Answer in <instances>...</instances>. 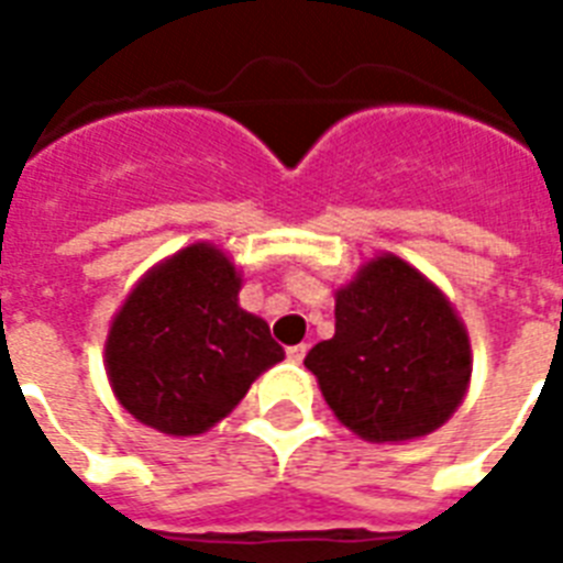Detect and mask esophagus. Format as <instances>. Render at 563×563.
Returning <instances> with one entry per match:
<instances>
[{
	"label": "esophagus",
	"instance_id": "1",
	"mask_svg": "<svg viewBox=\"0 0 563 563\" xmlns=\"http://www.w3.org/2000/svg\"><path fill=\"white\" fill-rule=\"evenodd\" d=\"M286 356H289V362L300 365L303 356H307V344H291V347H286Z\"/></svg>",
	"mask_w": 563,
	"mask_h": 563
}]
</instances>
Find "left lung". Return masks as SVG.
<instances>
[{"mask_svg":"<svg viewBox=\"0 0 563 563\" xmlns=\"http://www.w3.org/2000/svg\"><path fill=\"white\" fill-rule=\"evenodd\" d=\"M327 406L368 441L429 435L462 402L471 342L450 300L400 256H376L335 295V335L303 360Z\"/></svg>","mask_w":563,"mask_h":563,"instance_id":"1","label":"left lung"}]
</instances>
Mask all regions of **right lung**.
Returning a JSON list of instances; mask_svg holds the SVG:
<instances>
[{
    "instance_id": "add662e5",
    "label": "right lung",
    "mask_w": 563,
    "mask_h": 563,
    "mask_svg": "<svg viewBox=\"0 0 563 563\" xmlns=\"http://www.w3.org/2000/svg\"><path fill=\"white\" fill-rule=\"evenodd\" d=\"M236 268L219 247L189 245L128 295L104 360L119 402L166 435L219 423L283 360L263 318L236 303Z\"/></svg>"
}]
</instances>
